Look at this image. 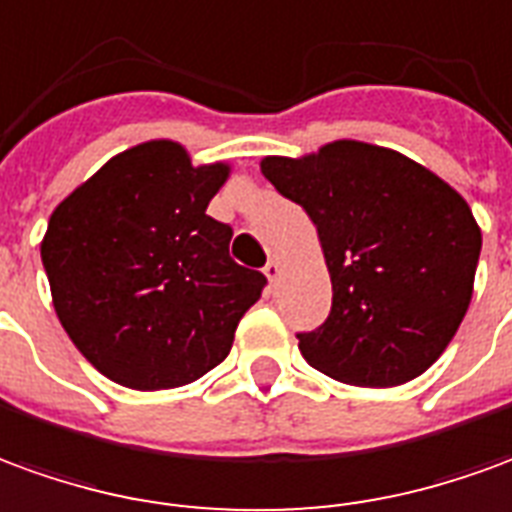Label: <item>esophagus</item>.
<instances>
[{
  "label": "esophagus",
  "instance_id": "esophagus-1",
  "mask_svg": "<svg viewBox=\"0 0 512 512\" xmlns=\"http://www.w3.org/2000/svg\"><path fill=\"white\" fill-rule=\"evenodd\" d=\"M264 275L270 278V284H275V281H278V275H281V264L275 262V259H270V262L264 264Z\"/></svg>",
  "mask_w": 512,
  "mask_h": 512
}]
</instances>
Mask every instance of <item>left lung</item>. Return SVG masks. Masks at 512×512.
<instances>
[{
  "label": "left lung",
  "mask_w": 512,
  "mask_h": 512,
  "mask_svg": "<svg viewBox=\"0 0 512 512\" xmlns=\"http://www.w3.org/2000/svg\"><path fill=\"white\" fill-rule=\"evenodd\" d=\"M262 173L320 234L333 303L297 333L314 369L350 386L419 378L447 350L471 303L482 234L458 192L389 148L336 140Z\"/></svg>",
  "instance_id": "obj_1"
}]
</instances>
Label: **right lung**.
Instances as JSON below:
<instances>
[{
	"label": "right lung",
	"instance_id": "right-lung-1",
	"mask_svg": "<svg viewBox=\"0 0 512 512\" xmlns=\"http://www.w3.org/2000/svg\"><path fill=\"white\" fill-rule=\"evenodd\" d=\"M228 165L192 168L151 140L112 157L49 217L41 259L76 350L126 389H176L215 369L267 286L206 215Z\"/></svg>",
	"mask_w": 512,
	"mask_h": 512
}]
</instances>
